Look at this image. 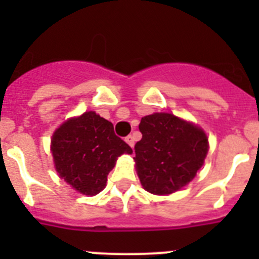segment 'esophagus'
Listing matches in <instances>:
<instances>
[{"label": "esophagus", "mask_w": 259, "mask_h": 259, "mask_svg": "<svg viewBox=\"0 0 259 259\" xmlns=\"http://www.w3.org/2000/svg\"><path fill=\"white\" fill-rule=\"evenodd\" d=\"M125 141H127V144L130 146H131V148H134V145H135V137L132 136V135H128V136L125 137Z\"/></svg>", "instance_id": "esophagus-1"}]
</instances>
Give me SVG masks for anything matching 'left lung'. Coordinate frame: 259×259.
I'll return each instance as SVG.
<instances>
[{
	"instance_id": "left-lung-1",
	"label": "left lung",
	"mask_w": 259,
	"mask_h": 259,
	"mask_svg": "<svg viewBox=\"0 0 259 259\" xmlns=\"http://www.w3.org/2000/svg\"><path fill=\"white\" fill-rule=\"evenodd\" d=\"M143 139L134 157L140 182L153 194H170L193 179L206 157L205 132L172 114L155 113L141 118Z\"/></svg>"
}]
</instances>
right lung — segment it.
I'll return each mask as SVG.
<instances>
[{
	"label": "right lung",
	"instance_id": "obj_1",
	"mask_svg": "<svg viewBox=\"0 0 259 259\" xmlns=\"http://www.w3.org/2000/svg\"><path fill=\"white\" fill-rule=\"evenodd\" d=\"M52 153L62 179L80 193L95 196L105 188L116 158L132 149L116 136L113 123L87 111L54 132Z\"/></svg>",
	"mask_w": 259,
	"mask_h": 259
}]
</instances>
